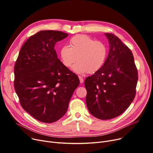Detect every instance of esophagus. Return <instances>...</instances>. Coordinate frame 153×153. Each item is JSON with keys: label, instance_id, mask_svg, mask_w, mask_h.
I'll return each mask as SVG.
<instances>
[{"label": "esophagus", "instance_id": "obj_1", "mask_svg": "<svg viewBox=\"0 0 153 153\" xmlns=\"http://www.w3.org/2000/svg\"><path fill=\"white\" fill-rule=\"evenodd\" d=\"M79 80H80V83H81V84L83 83V82H84L83 78L81 76H79Z\"/></svg>", "mask_w": 153, "mask_h": 153}]
</instances>
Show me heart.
<instances>
[{
	"label": "heart",
	"instance_id": "obj_1",
	"mask_svg": "<svg viewBox=\"0 0 153 153\" xmlns=\"http://www.w3.org/2000/svg\"><path fill=\"white\" fill-rule=\"evenodd\" d=\"M107 49L105 45L100 41H95L85 35H77L69 40V46H63L60 50V57L64 66L72 68L77 74L90 73L99 71L105 61Z\"/></svg>",
	"mask_w": 153,
	"mask_h": 153
}]
</instances>
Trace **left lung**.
<instances>
[{
    "instance_id": "8db88e82",
    "label": "left lung",
    "mask_w": 153,
    "mask_h": 153,
    "mask_svg": "<svg viewBox=\"0 0 153 153\" xmlns=\"http://www.w3.org/2000/svg\"><path fill=\"white\" fill-rule=\"evenodd\" d=\"M110 50L103 66L85 80L87 108L95 117L121 115L134 100L138 75L131 50L117 36L105 33Z\"/></svg>"
}]
</instances>
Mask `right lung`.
Listing matches in <instances>:
<instances>
[{
    "mask_svg": "<svg viewBox=\"0 0 153 153\" xmlns=\"http://www.w3.org/2000/svg\"><path fill=\"white\" fill-rule=\"evenodd\" d=\"M68 36L60 31L38 32L23 44L15 64L14 87L21 105L39 122L62 117L80 82L54 50L56 43Z\"/></svg>",
    "mask_w": 153,
    "mask_h": 153,
    "instance_id": "1",
    "label": "right lung"
}]
</instances>
